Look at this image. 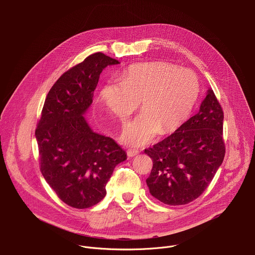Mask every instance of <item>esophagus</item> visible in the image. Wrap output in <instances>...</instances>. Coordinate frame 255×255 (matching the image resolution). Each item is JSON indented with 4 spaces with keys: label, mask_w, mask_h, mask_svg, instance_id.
<instances>
[{
    "label": "esophagus",
    "mask_w": 255,
    "mask_h": 255,
    "mask_svg": "<svg viewBox=\"0 0 255 255\" xmlns=\"http://www.w3.org/2000/svg\"><path fill=\"white\" fill-rule=\"evenodd\" d=\"M138 153H139V151H138L137 149H128V150H127V155L130 156V157L135 156V155H137Z\"/></svg>",
    "instance_id": "esophagus-1"
}]
</instances>
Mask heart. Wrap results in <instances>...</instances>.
I'll use <instances>...</instances> for the list:
<instances>
[{
    "instance_id": "obj_1",
    "label": "heart",
    "mask_w": 255,
    "mask_h": 255,
    "mask_svg": "<svg viewBox=\"0 0 255 255\" xmlns=\"http://www.w3.org/2000/svg\"><path fill=\"white\" fill-rule=\"evenodd\" d=\"M119 81L105 83L100 97L109 113L121 123L141 102L143 113L126 125L121 136L133 146L150 142L157 133L177 130L192 114L201 89L194 71L163 61L132 64Z\"/></svg>"
}]
</instances>
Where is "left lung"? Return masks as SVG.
<instances>
[{"instance_id":"left-lung-1","label":"left lung","mask_w":255,"mask_h":255,"mask_svg":"<svg viewBox=\"0 0 255 255\" xmlns=\"http://www.w3.org/2000/svg\"><path fill=\"white\" fill-rule=\"evenodd\" d=\"M223 120L222 107L209 90L198 114L144 150L153 162L146 184L154 198L178 206L203 194L225 156Z\"/></svg>"}]
</instances>
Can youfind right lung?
Wrapping results in <instances>:
<instances>
[{
	"mask_svg": "<svg viewBox=\"0 0 255 255\" xmlns=\"http://www.w3.org/2000/svg\"><path fill=\"white\" fill-rule=\"evenodd\" d=\"M118 63L96 52L65 71L48 92L35 130L40 171L57 197L72 208L101 202L115 166L127 158L114 139L94 132L83 116L103 69Z\"/></svg>",
	"mask_w": 255,
	"mask_h": 255,
	"instance_id": "right-lung-1",
	"label": "right lung"
}]
</instances>
